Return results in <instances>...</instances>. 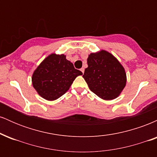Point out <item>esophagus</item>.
<instances>
[{"label":"esophagus","instance_id":"obj_1","mask_svg":"<svg viewBox=\"0 0 157 157\" xmlns=\"http://www.w3.org/2000/svg\"><path fill=\"white\" fill-rule=\"evenodd\" d=\"M80 71H82V74H83V73H84V71H85L84 68H81V69H80Z\"/></svg>","mask_w":157,"mask_h":157}]
</instances>
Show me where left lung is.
I'll use <instances>...</instances> for the list:
<instances>
[{
    "label": "left lung",
    "mask_w": 157,
    "mask_h": 157,
    "mask_svg": "<svg viewBox=\"0 0 157 157\" xmlns=\"http://www.w3.org/2000/svg\"><path fill=\"white\" fill-rule=\"evenodd\" d=\"M88 68L82 77L90 90L105 100L120 96L127 81L125 68L113 55L105 50L91 53Z\"/></svg>",
    "instance_id": "8db88e82"
}]
</instances>
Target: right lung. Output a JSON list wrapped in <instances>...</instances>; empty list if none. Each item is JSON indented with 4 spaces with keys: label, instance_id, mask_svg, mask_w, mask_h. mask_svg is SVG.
<instances>
[{
    "label": "right lung",
    "instance_id": "obj_1",
    "mask_svg": "<svg viewBox=\"0 0 157 157\" xmlns=\"http://www.w3.org/2000/svg\"><path fill=\"white\" fill-rule=\"evenodd\" d=\"M82 75L66 58V55L53 53L35 70L32 77V86L41 97L53 101L63 95L75 78Z\"/></svg>",
    "mask_w": 157,
    "mask_h": 157
}]
</instances>
